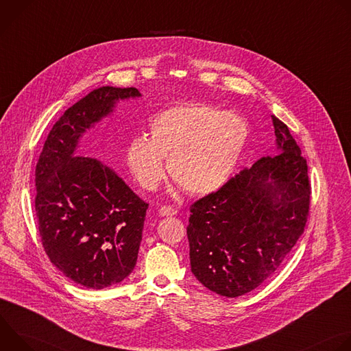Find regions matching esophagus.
<instances>
[{"label": "esophagus", "mask_w": 351, "mask_h": 351, "mask_svg": "<svg viewBox=\"0 0 351 351\" xmlns=\"http://www.w3.org/2000/svg\"><path fill=\"white\" fill-rule=\"evenodd\" d=\"M158 213H160L161 217H172V215H175L178 211H176V208H173V207H171V206H162V207H160Z\"/></svg>", "instance_id": "1"}]
</instances>
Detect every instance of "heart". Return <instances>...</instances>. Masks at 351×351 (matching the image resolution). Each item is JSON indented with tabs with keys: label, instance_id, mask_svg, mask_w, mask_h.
Instances as JSON below:
<instances>
[{
	"label": "heart",
	"instance_id": "obj_1",
	"mask_svg": "<svg viewBox=\"0 0 351 351\" xmlns=\"http://www.w3.org/2000/svg\"><path fill=\"white\" fill-rule=\"evenodd\" d=\"M149 137H133L126 162L136 182L156 190L169 176L195 195L222 187L233 173L248 138L245 122L223 110L207 106H179L149 121Z\"/></svg>",
	"mask_w": 351,
	"mask_h": 351
}]
</instances>
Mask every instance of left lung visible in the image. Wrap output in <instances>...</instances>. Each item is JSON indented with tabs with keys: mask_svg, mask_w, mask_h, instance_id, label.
I'll use <instances>...</instances> for the list:
<instances>
[{
	"mask_svg": "<svg viewBox=\"0 0 351 351\" xmlns=\"http://www.w3.org/2000/svg\"><path fill=\"white\" fill-rule=\"evenodd\" d=\"M272 123L279 153L190 206L191 272L221 295L245 294L271 278L308 219L307 161L289 128L274 115Z\"/></svg>",
	"mask_w": 351,
	"mask_h": 351,
	"instance_id": "8db88e82",
	"label": "left lung"
}]
</instances>
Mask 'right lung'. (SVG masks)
I'll return each instance as SVG.
<instances>
[{
  "label": "right lung",
  "instance_id": "add662e5",
  "mask_svg": "<svg viewBox=\"0 0 351 351\" xmlns=\"http://www.w3.org/2000/svg\"><path fill=\"white\" fill-rule=\"evenodd\" d=\"M134 87L93 90L56 122L36 165L34 208L51 263L87 289L122 282L133 271L148 204L108 167L76 156L80 136Z\"/></svg>",
  "mask_w": 351,
  "mask_h": 351
}]
</instances>
